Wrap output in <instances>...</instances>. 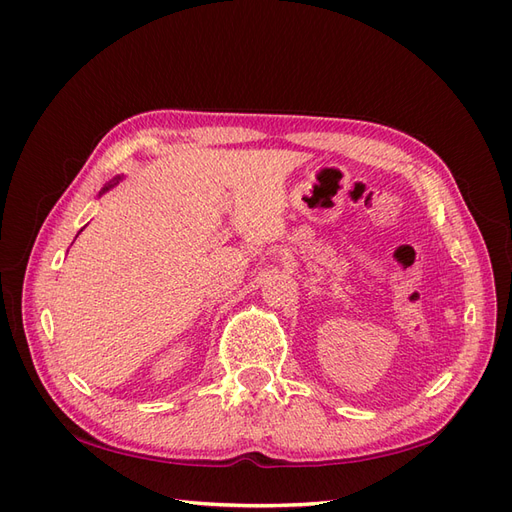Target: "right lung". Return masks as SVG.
<instances>
[{"mask_svg": "<svg viewBox=\"0 0 512 512\" xmlns=\"http://www.w3.org/2000/svg\"><path fill=\"white\" fill-rule=\"evenodd\" d=\"M121 179H123V177H121V175H117V177H115V179H113V181H108V183H106V185H104V188H102V192H100V194H98V196H102V194H104V192H108V190H111V188H115V185H117V183H119V181H121Z\"/></svg>", "mask_w": 512, "mask_h": 512, "instance_id": "add662e5", "label": "right lung"}]
</instances>
